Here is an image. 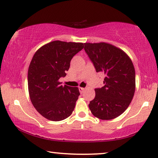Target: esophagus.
Masks as SVG:
<instances>
[{
  "label": "esophagus",
  "mask_w": 158,
  "mask_h": 158,
  "mask_svg": "<svg viewBox=\"0 0 158 158\" xmlns=\"http://www.w3.org/2000/svg\"><path fill=\"white\" fill-rule=\"evenodd\" d=\"M79 92H80V93L82 94V93L84 92L85 88H81V87H79Z\"/></svg>",
  "instance_id": "obj_1"
}]
</instances>
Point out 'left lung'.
<instances>
[{
    "instance_id": "8db88e82",
    "label": "left lung",
    "mask_w": 158,
    "mask_h": 158,
    "mask_svg": "<svg viewBox=\"0 0 158 158\" xmlns=\"http://www.w3.org/2000/svg\"><path fill=\"white\" fill-rule=\"evenodd\" d=\"M84 50L97 73L104 74V85L97 88L88 106L100 119L116 118L127 110L135 90V72L131 59L113 45L84 44Z\"/></svg>"
}]
</instances>
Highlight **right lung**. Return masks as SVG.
Returning <instances> with one entry per match:
<instances>
[{
  "instance_id": "right-lung-1",
  "label": "right lung",
  "mask_w": 158,
  "mask_h": 158,
  "mask_svg": "<svg viewBox=\"0 0 158 158\" xmlns=\"http://www.w3.org/2000/svg\"><path fill=\"white\" fill-rule=\"evenodd\" d=\"M83 48L82 43L54 41L34 54L28 69V90L34 108L45 118L61 121L74 110L79 88L62 85L59 79L65 77L71 59Z\"/></svg>"
}]
</instances>
